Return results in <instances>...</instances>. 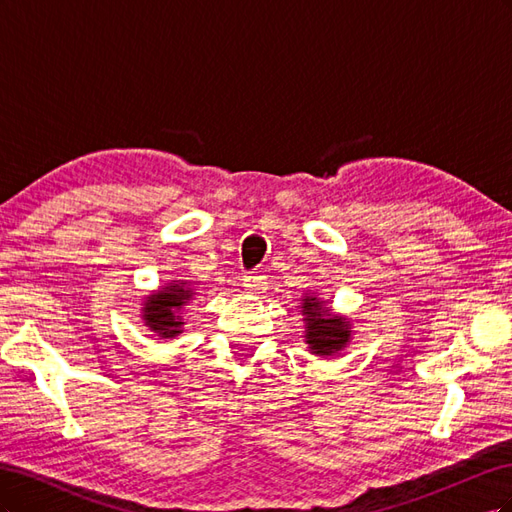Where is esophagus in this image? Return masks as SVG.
I'll return each mask as SVG.
<instances>
[{"label":"esophagus","mask_w":512,"mask_h":512,"mask_svg":"<svg viewBox=\"0 0 512 512\" xmlns=\"http://www.w3.org/2000/svg\"><path fill=\"white\" fill-rule=\"evenodd\" d=\"M267 286V280L262 275H245L243 277V288L250 290V292H260L265 290Z\"/></svg>","instance_id":"obj_1"}]
</instances>
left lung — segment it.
Listing matches in <instances>:
<instances>
[{
	"instance_id": "1",
	"label": "left lung",
	"mask_w": 512,
	"mask_h": 512,
	"mask_svg": "<svg viewBox=\"0 0 512 512\" xmlns=\"http://www.w3.org/2000/svg\"><path fill=\"white\" fill-rule=\"evenodd\" d=\"M301 316L305 322V344L314 356L329 359L350 344L354 335L350 318L331 312L327 301H322L318 294L305 292L301 299Z\"/></svg>"
}]
</instances>
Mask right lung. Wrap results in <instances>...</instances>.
Returning <instances> with one entry per match:
<instances>
[{"label": "right lung", "mask_w": 512, "mask_h": 512, "mask_svg": "<svg viewBox=\"0 0 512 512\" xmlns=\"http://www.w3.org/2000/svg\"><path fill=\"white\" fill-rule=\"evenodd\" d=\"M194 288L190 282H168L160 290L147 294L143 299L141 316L145 327L156 333L160 339H175L183 333L181 309L194 297Z\"/></svg>", "instance_id": "right-lung-1"}]
</instances>
